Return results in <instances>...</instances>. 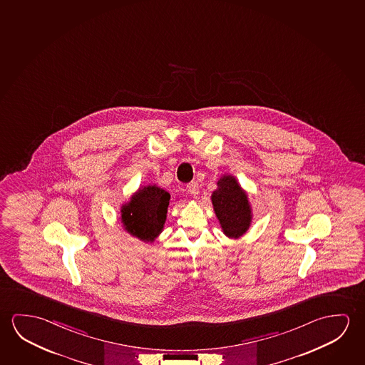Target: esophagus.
<instances>
[{"mask_svg":"<svg viewBox=\"0 0 365 365\" xmlns=\"http://www.w3.org/2000/svg\"><path fill=\"white\" fill-rule=\"evenodd\" d=\"M186 189H187V191H189L190 194H192V195H197V194H199V184H197V181H191V182H189L187 186H186Z\"/></svg>","mask_w":365,"mask_h":365,"instance_id":"1","label":"esophagus"}]
</instances>
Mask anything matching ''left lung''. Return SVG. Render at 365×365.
Instances as JSON below:
<instances>
[{
  "instance_id": "obj_1",
  "label": "left lung",
  "mask_w": 365,
  "mask_h": 365,
  "mask_svg": "<svg viewBox=\"0 0 365 365\" xmlns=\"http://www.w3.org/2000/svg\"><path fill=\"white\" fill-rule=\"evenodd\" d=\"M217 186L212 202L223 233L230 238L241 237L252 220L247 195L232 175H223Z\"/></svg>"
}]
</instances>
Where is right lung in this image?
Returning a JSON list of instances; mask_svg holds the SVG:
<instances>
[{
    "mask_svg": "<svg viewBox=\"0 0 365 365\" xmlns=\"http://www.w3.org/2000/svg\"><path fill=\"white\" fill-rule=\"evenodd\" d=\"M170 194L156 185L140 187L122 207L125 231L145 242H153L163 232L168 215Z\"/></svg>",
    "mask_w": 365,
    "mask_h": 365,
    "instance_id": "1",
    "label": "right lung"
}]
</instances>
